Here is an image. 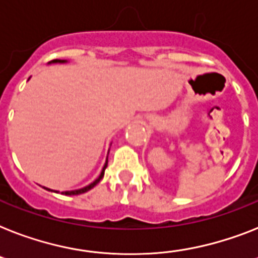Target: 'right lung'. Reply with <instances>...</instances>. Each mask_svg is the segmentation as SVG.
<instances>
[{
	"label": "right lung",
	"mask_w": 258,
	"mask_h": 258,
	"mask_svg": "<svg viewBox=\"0 0 258 258\" xmlns=\"http://www.w3.org/2000/svg\"><path fill=\"white\" fill-rule=\"evenodd\" d=\"M52 61H54V63H63V61H66V60H60V59H54V60H52ZM106 165H108V159H106L105 165H104V167H103V171H101V174H100L99 178H97V179H96L95 182H93V183H91V184H89V186L83 187V188H80V190H75V191H64V192H61V194H66V195H79V194H84V192H87V191H88V190H91V188H93V187H95L96 184H97V183L100 182V180L103 179L104 171H105V169H106ZM46 190H48V188H46Z\"/></svg>",
	"instance_id": "obj_1"
}]
</instances>
